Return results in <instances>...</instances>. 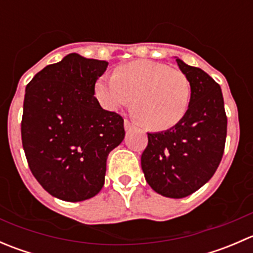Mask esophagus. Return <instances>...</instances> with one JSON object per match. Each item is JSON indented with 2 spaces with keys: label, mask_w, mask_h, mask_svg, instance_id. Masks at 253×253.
<instances>
[{
  "label": "esophagus",
  "mask_w": 253,
  "mask_h": 253,
  "mask_svg": "<svg viewBox=\"0 0 253 253\" xmlns=\"http://www.w3.org/2000/svg\"><path fill=\"white\" fill-rule=\"evenodd\" d=\"M133 128H136V126H134L133 124H131L127 119L125 120V129H126V131H131V129Z\"/></svg>",
  "instance_id": "obj_1"
}]
</instances>
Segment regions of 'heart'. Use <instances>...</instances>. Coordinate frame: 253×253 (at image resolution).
<instances>
[{"label":"heart","instance_id":"1","mask_svg":"<svg viewBox=\"0 0 253 253\" xmlns=\"http://www.w3.org/2000/svg\"><path fill=\"white\" fill-rule=\"evenodd\" d=\"M94 94L100 105L117 111L132 100V114L147 128L163 131L175 126L187 111L191 83L180 70L154 61H133L115 75L96 81Z\"/></svg>","mask_w":253,"mask_h":253}]
</instances>
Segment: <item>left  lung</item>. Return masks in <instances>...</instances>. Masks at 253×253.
Segmentation results:
<instances>
[{
  "instance_id": "8db88e82",
  "label": "left lung",
  "mask_w": 253,
  "mask_h": 253,
  "mask_svg": "<svg viewBox=\"0 0 253 253\" xmlns=\"http://www.w3.org/2000/svg\"><path fill=\"white\" fill-rule=\"evenodd\" d=\"M175 58L191 83L190 105L174 127L148 133L141 164L145 180L155 192L183 198L206 185L218 169L228 120L219 84L201 68Z\"/></svg>"
}]
</instances>
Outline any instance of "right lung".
<instances>
[{
  "instance_id": "right-lung-1",
  "label": "right lung",
  "mask_w": 253,
  "mask_h": 253,
  "mask_svg": "<svg viewBox=\"0 0 253 253\" xmlns=\"http://www.w3.org/2000/svg\"><path fill=\"white\" fill-rule=\"evenodd\" d=\"M108 65L73 52L42 68L25 88L23 149L32 174L58 200L98 195L109 153L125 138L124 119L94 96Z\"/></svg>"
}]
</instances>
